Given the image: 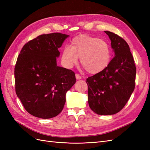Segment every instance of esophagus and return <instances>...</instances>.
<instances>
[{
  "instance_id": "1",
  "label": "esophagus",
  "mask_w": 150,
  "mask_h": 150,
  "mask_svg": "<svg viewBox=\"0 0 150 150\" xmlns=\"http://www.w3.org/2000/svg\"><path fill=\"white\" fill-rule=\"evenodd\" d=\"M76 79H78V80H79V79H81V76H80V75H79L78 74H76Z\"/></svg>"
}]
</instances>
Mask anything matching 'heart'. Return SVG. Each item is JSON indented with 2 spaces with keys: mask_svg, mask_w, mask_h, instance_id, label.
<instances>
[{
  "mask_svg": "<svg viewBox=\"0 0 150 150\" xmlns=\"http://www.w3.org/2000/svg\"><path fill=\"white\" fill-rule=\"evenodd\" d=\"M80 57L81 64L88 73L96 74L105 69L110 62V49L104 40L88 34L72 39L69 46L62 51V62L67 68L76 65Z\"/></svg>",
  "mask_w": 150,
  "mask_h": 150,
  "instance_id": "b5f03b06",
  "label": "heart"
}]
</instances>
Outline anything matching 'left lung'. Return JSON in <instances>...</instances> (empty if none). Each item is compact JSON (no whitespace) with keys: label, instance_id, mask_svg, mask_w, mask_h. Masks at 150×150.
I'll list each match as a JSON object with an SVG mask.
<instances>
[{"label":"left lung","instance_id":"left-lung-1","mask_svg":"<svg viewBox=\"0 0 150 150\" xmlns=\"http://www.w3.org/2000/svg\"><path fill=\"white\" fill-rule=\"evenodd\" d=\"M111 40L115 57L105 69L89 77L88 103L99 115H112L128 102L135 86L137 69L128 44L117 34L104 31Z\"/></svg>","mask_w":150,"mask_h":150}]
</instances>
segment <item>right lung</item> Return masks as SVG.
Segmentation results:
<instances>
[{"label": "right lung", "mask_w": 150, "mask_h": 150, "mask_svg": "<svg viewBox=\"0 0 150 150\" xmlns=\"http://www.w3.org/2000/svg\"><path fill=\"white\" fill-rule=\"evenodd\" d=\"M61 33L40 35L22 47L15 66L16 92L34 116L52 118L62 111L66 93L76 83L71 70L57 66L64 40Z\"/></svg>", "instance_id": "1"}]
</instances>
